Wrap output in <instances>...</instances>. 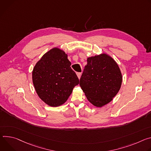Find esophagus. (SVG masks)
I'll return each mask as SVG.
<instances>
[{"instance_id": "34e87169", "label": "esophagus", "mask_w": 151, "mask_h": 151, "mask_svg": "<svg viewBox=\"0 0 151 151\" xmlns=\"http://www.w3.org/2000/svg\"><path fill=\"white\" fill-rule=\"evenodd\" d=\"M81 73H77V77H78V78L80 79V77H81Z\"/></svg>"}]
</instances>
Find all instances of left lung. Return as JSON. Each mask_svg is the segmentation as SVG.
Segmentation results:
<instances>
[{"mask_svg": "<svg viewBox=\"0 0 151 151\" xmlns=\"http://www.w3.org/2000/svg\"><path fill=\"white\" fill-rule=\"evenodd\" d=\"M87 62L80 86L93 106L102 107L118 93L122 75L118 63L107 53L89 57Z\"/></svg>", "mask_w": 151, "mask_h": 151, "instance_id": "8db88e82", "label": "left lung"}]
</instances>
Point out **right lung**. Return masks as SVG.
I'll return each mask as SVG.
<instances>
[{
	"instance_id": "obj_1",
	"label": "right lung",
	"mask_w": 151,
	"mask_h": 151,
	"mask_svg": "<svg viewBox=\"0 0 151 151\" xmlns=\"http://www.w3.org/2000/svg\"><path fill=\"white\" fill-rule=\"evenodd\" d=\"M68 55L54 47L37 62L32 71V81L38 96L51 107L64 104L79 80L71 68Z\"/></svg>"
}]
</instances>
